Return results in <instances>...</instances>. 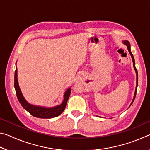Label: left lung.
Masks as SVG:
<instances>
[{
	"instance_id": "8db88e82",
	"label": "left lung",
	"mask_w": 150,
	"mask_h": 150,
	"mask_svg": "<svg viewBox=\"0 0 150 150\" xmlns=\"http://www.w3.org/2000/svg\"><path fill=\"white\" fill-rule=\"evenodd\" d=\"M122 43H123V44H124V45H126V46H127V48H128V52H129V53H130V55H131V57H132V62H133V66H134V70H135L136 73V89H135V93H134V98H133V99H132V103H131L130 105V106H131V105H132V104L133 103L134 100V99H135V97H136V91H137V87H138V71H137V69H136V66H135V60H134V58L133 55H132V52H131V49H130V42H129L128 41V40H124V41H122Z\"/></svg>"
}]
</instances>
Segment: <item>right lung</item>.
<instances>
[{
  "mask_svg": "<svg viewBox=\"0 0 150 150\" xmlns=\"http://www.w3.org/2000/svg\"><path fill=\"white\" fill-rule=\"evenodd\" d=\"M17 77V67H16V71L14 73V88L16 90L17 98L22 107L31 114L33 116L40 118H52L59 116L65 110L68 98L70 96L71 87L68 88L65 91L64 95H63L64 98H63V102L59 105L53 106V107H45V106L34 105L29 103L25 99L20 88Z\"/></svg>",
  "mask_w": 150,
  "mask_h": 150,
  "instance_id": "obj_1",
  "label": "right lung"
}]
</instances>
